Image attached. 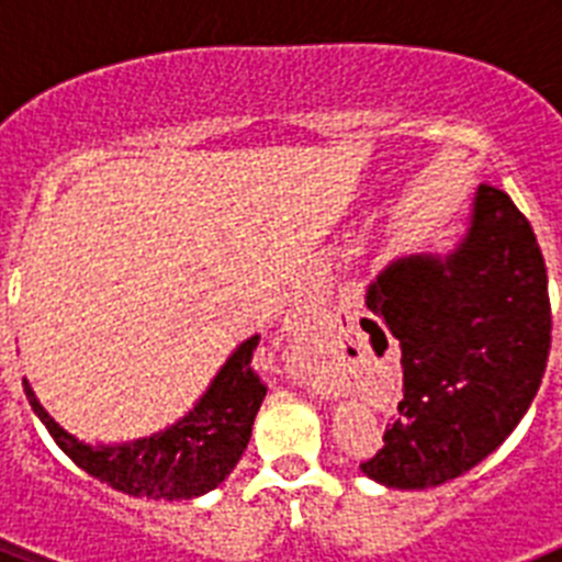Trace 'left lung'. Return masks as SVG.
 I'll return each mask as SVG.
<instances>
[{
  "label": "left lung",
  "mask_w": 562,
  "mask_h": 562,
  "mask_svg": "<svg viewBox=\"0 0 562 562\" xmlns=\"http://www.w3.org/2000/svg\"><path fill=\"white\" fill-rule=\"evenodd\" d=\"M366 304L400 340L402 400L382 448L362 461L396 490L445 484L493 453L532 405L552 349L546 261L532 225L498 186L448 258H400ZM362 329L385 337L374 321Z\"/></svg>",
  "instance_id": "1"
}]
</instances>
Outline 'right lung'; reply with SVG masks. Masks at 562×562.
<instances>
[{"instance_id":"obj_1","label":"right lung","mask_w":562,"mask_h":562,"mask_svg":"<svg viewBox=\"0 0 562 562\" xmlns=\"http://www.w3.org/2000/svg\"><path fill=\"white\" fill-rule=\"evenodd\" d=\"M256 346L258 335L233 351L225 369L216 374L207 394L196 402L191 414L182 416L162 434L128 445L89 448L58 428L38 405L27 380L22 382L30 408L36 411L49 436L92 479L134 498L188 501L220 486L250 441L252 422L267 394V385L250 366Z\"/></svg>"}]
</instances>
